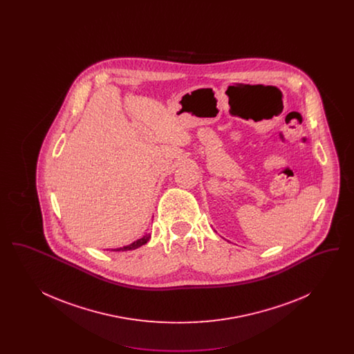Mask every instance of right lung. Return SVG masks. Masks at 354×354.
<instances>
[{
  "instance_id": "add662e5",
  "label": "right lung",
  "mask_w": 354,
  "mask_h": 354,
  "mask_svg": "<svg viewBox=\"0 0 354 354\" xmlns=\"http://www.w3.org/2000/svg\"><path fill=\"white\" fill-rule=\"evenodd\" d=\"M149 239H150V235L143 236L142 239H138L136 241H134L133 244H130V245H127V247H123V248H118V250H114V251H133V250H136V248L142 247L143 244H146V243L149 241Z\"/></svg>"
}]
</instances>
